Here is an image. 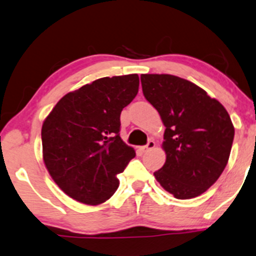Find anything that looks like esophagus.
Returning a JSON list of instances; mask_svg holds the SVG:
<instances>
[{"instance_id":"1","label":"esophagus","mask_w":256,"mask_h":256,"mask_svg":"<svg viewBox=\"0 0 256 256\" xmlns=\"http://www.w3.org/2000/svg\"><path fill=\"white\" fill-rule=\"evenodd\" d=\"M154 147H156V142H154L153 140H150V141H148L147 144L143 146V147H141V150L143 152V153H147L148 150H153Z\"/></svg>"}]
</instances>
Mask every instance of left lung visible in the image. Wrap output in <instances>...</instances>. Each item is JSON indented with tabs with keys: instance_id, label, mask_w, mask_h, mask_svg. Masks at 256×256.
<instances>
[{
	"instance_id": "8db88e82",
	"label": "left lung",
	"mask_w": 256,
	"mask_h": 256,
	"mask_svg": "<svg viewBox=\"0 0 256 256\" xmlns=\"http://www.w3.org/2000/svg\"><path fill=\"white\" fill-rule=\"evenodd\" d=\"M146 100L165 126L166 162L154 172L178 199L203 194L220 178L231 153L234 128L224 106L190 81L169 74H142Z\"/></svg>"
}]
</instances>
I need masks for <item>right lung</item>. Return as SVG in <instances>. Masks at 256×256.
Returning <instances> with one entry per match:
<instances>
[{
  "label": "right lung",
  "instance_id": "obj_1",
  "mask_svg": "<svg viewBox=\"0 0 256 256\" xmlns=\"http://www.w3.org/2000/svg\"><path fill=\"white\" fill-rule=\"evenodd\" d=\"M137 74L102 78L66 94L42 124V156L70 198L98 206L119 187L136 153L120 137V114L138 92Z\"/></svg>",
  "mask_w": 256,
  "mask_h": 256
}]
</instances>
